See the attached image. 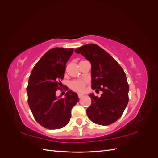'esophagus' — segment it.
Wrapping results in <instances>:
<instances>
[{
  "label": "esophagus",
  "mask_w": 158,
  "mask_h": 158,
  "mask_svg": "<svg viewBox=\"0 0 158 158\" xmlns=\"http://www.w3.org/2000/svg\"><path fill=\"white\" fill-rule=\"evenodd\" d=\"M78 95V98H82V97H83V95H84V94H80V93H79Z\"/></svg>",
  "instance_id": "esophagus-1"
}]
</instances>
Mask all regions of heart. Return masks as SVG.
Wrapping results in <instances>:
<instances>
[{
    "instance_id": "obj_1",
    "label": "heart",
    "mask_w": 158,
    "mask_h": 158,
    "mask_svg": "<svg viewBox=\"0 0 158 158\" xmlns=\"http://www.w3.org/2000/svg\"><path fill=\"white\" fill-rule=\"evenodd\" d=\"M85 85V82L83 80H74L70 84V88L76 92H83Z\"/></svg>"
}]
</instances>
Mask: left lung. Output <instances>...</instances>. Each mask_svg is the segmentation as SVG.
<instances>
[{
  "mask_svg": "<svg viewBox=\"0 0 158 158\" xmlns=\"http://www.w3.org/2000/svg\"><path fill=\"white\" fill-rule=\"evenodd\" d=\"M74 51L90 62L92 89L103 92L99 98L89 94L92 104L86 110L89 118L99 125L113 123L121 117L128 102L129 86L125 72L96 44L84 45Z\"/></svg>",
  "mask_w": 158,
  "mask_h": 158,
  "instance_id": "left-lung-1",
  "label": "left lung"
}]
</instances>
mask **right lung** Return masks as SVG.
I'll use <instances>...</instances> for the list:
<instances>
[{
    "label": "right lung",
    "mask_w": 158,
    "mask_h": 158,
    "mask_svg": "<svg viewBox=\"0 0 158 158\" xmlns=\"http://www.w3.org/2000/svg\"><path fill=\"white\" fill-rule=\"evenodd\" d=\"M74 49L55 47L45 53L33 67L28 80V104L36 121L46 128L59 129L69 123L78 94L69 90L64 98L56 92L64 78L65 66Z\"/></svg>",
    "instance_id": "add662e5"
}]
</instances>
